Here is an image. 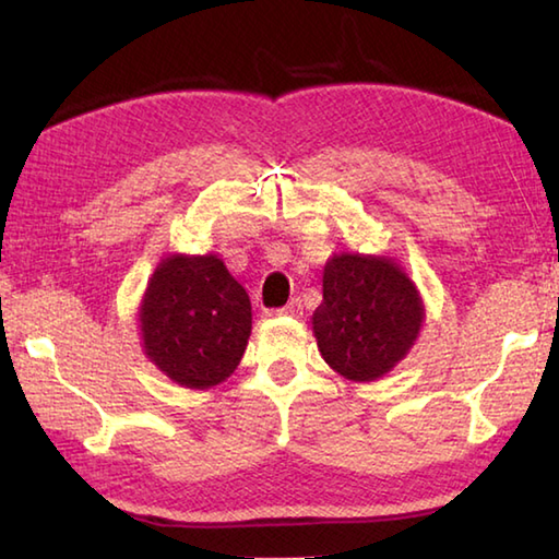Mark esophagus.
<instances>
[{
  "instance_id": "esophagus-1",
  "label": "esophagus",
  "mask_w": 559,
  "mask_h": 559,
  "mask_svg": "<svg viewBox=\"0 0 559 559\" xmlns=\"http://www.w3.org/2000/svg\"><path fill=\"white\" fill-rule=\"evenodd\" d=\"M276 314H281V317H300L302 314V302L295 298L286 307H281V310H276Z\"/></svg>"
}]
</instances>
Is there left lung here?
Masks as SVG:
<instances>
[{
    "instance_id": "obj_1",
    "label": "left lung",
    "mask_w": 559,
    "mask_h": 559,
    "mask_svg": "<svg viewBox=\"0 0 559 559\" xmlns=\"http://www.w3.org/2000/svg\"><path fill=\"white\" fill-rule=\"evenodd\" d=\"M322 286L312 329L331 370L350 382H374L394 370L425 319L408 273L389 257L343 252L326 261Z\"/></svg>"
}]
</instances>
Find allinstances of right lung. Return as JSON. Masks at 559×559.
<instances>
[{
  "label": "right lung",
  "mask_w": 559,
  "mask_h": 559,
  "mask_svg": "<svg viewBox=\"0 0 559 559\" xmlns=\"http://www.w3.org/2000/svg\"><path fill=\"white\" fill-rule=\"evenodd\" d=\"M146 358L187 389H211L240 365L252 305L216 254L165 257L139 307Z\"/></svg>",
  "instance_id": "add662e5"
}]
</instances>
